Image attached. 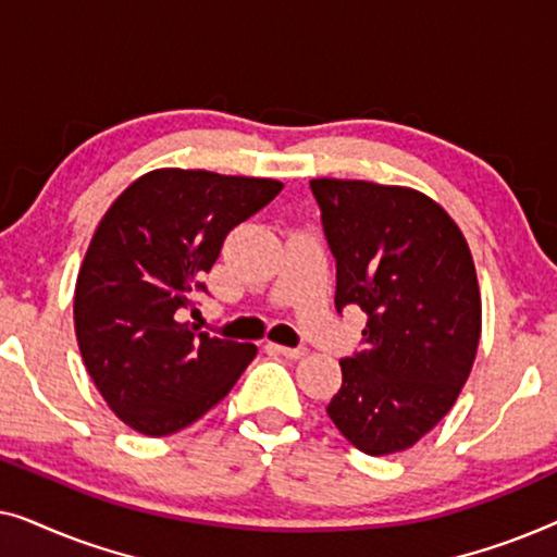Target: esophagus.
Instances as JSON below:
<instances>
[{
    "mask_svg": "<svg viewBox=\"0 0 557 557\" xmlns=\"http://www.w3.org/2000/svg\"><path fill=\"white\" fill-rule=\"evenodd\" d=\"M271 349H273V352L284 355L286 360H301V357L307 355V349H304V347H284V345H271Z\"/></svg>",
    "mask_w": 557,
    "mask_h": 557,
    "instance_id": "obj_1",
    "label": "esophagus"
}]
</instances>
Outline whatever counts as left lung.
Returning a JSON list of instances; mask_svg holds the SVG:
<instances>
[{"label":"left lung","instance_id":"left-lung-1","mask_svg":"<svg viewBox=\"0 0 557 557\" xmlns=\"http://www.w3.org/2000/svg\"><path fill=\"white\" fill-rule=\"evenodd\" d=\"M311 193L337 261L334 304L368 314L326 413L364 454L406 451L451 410L474 364L482 299L467 238L418 189L322 177Z\"/></svg>","mask_w":557,"mask_h":557}]
</instances>
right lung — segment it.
<instances>
[{"mask_svg":"<svg viewBox=\"0 0 557 557\" xmlns=\"http://www.w3.org/2000/svg\"><path fill=\"white\" fill-rule=\"evenodd\" d=\"M278 180L205 170L147 172L98 223L75 281V337L98 393L128 429L170 436L233 391L256 345L195 334L202 273L225 235L281 193Z\"/></svg>","mask_w":557,"mask_h":557,"instance_id":"1","label":"right lung"}]
</instances>
